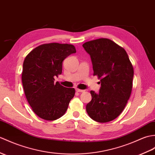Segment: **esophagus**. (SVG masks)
<instances>
[{"instance_id":"34e87169","label":"esophagus","mask_w":155,"mask_h":155,"mask_svg":"<svg viewBox=\"0 0 155 155\" xmlns=\"http://www.w3.org/2000/svg\"><path fill=\"white\" fill-rule=\"evenodd\" d=\"M76 91L78 92H83L84 91L83 90H81V89H78V88H76Z\"/></svg>"}]
</instances>
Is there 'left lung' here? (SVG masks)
Returning <instances> with one entry per match:
<instances>
[{"mask_svg":"<svg viewBox=\"0 0 155 155\" xmlns=\"http://www.w3.org/2000/svg\"><path fill=\"white\" fill-rule=\"evenodd\" d=\"M82 47L91 55L93 75L101 82L98 94L91 91L86 111L97 122L111 121L123 111L131 96L134 67L125 50L109 39L87 41Z\"/></svg>","mask_w":155,"mask_h":155,"instance_id":"1","label":"left lung"}]
</instances>
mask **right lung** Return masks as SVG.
Masks as SVG:
<instances>
[{
    "mask_svg": "<svg viewBox=\"0 0 155 155\" xmlns=\"http://www.w3.org/2000/svg\"><path fill=\"white\" fill-rule=\"evenodd\" d=\"M74 53L73 45L51 43L39 45L25 58L21 74L24 93L40 118L55 120L66 112L75 90L55 82L54 78L62 73L63 61Z\"/></svg>",
    "mask_w": 155,
    "mask_h": 155,
    "instance_id": "right-lung-1",
    "label": "right lung"
}]
</instances>
